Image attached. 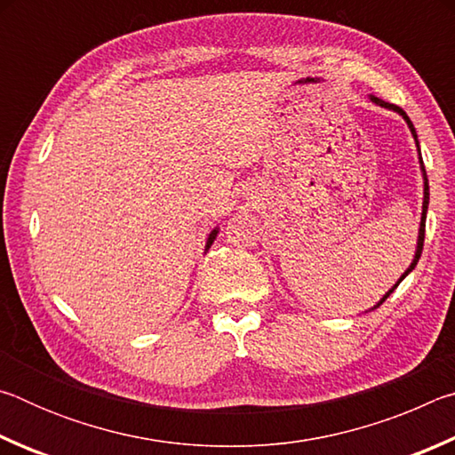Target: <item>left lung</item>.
Here are the masks:
<instances>
[{"label": "left lung", "mask_w": 455, "mask_h": 455, "mask_svg": "<svg viewBox=\"0 0 455 455\" xmlns=\"http://www.w3.org/2000/svg\"><path fill=\"white\" fill-rule=\"evenodd\" d=\"M371 98V102H375L377 106H381V108H387V110H394V112H397L399 116H402L405 122H407V126H410V130H411V134H413V138H415V146H418V150H419V142H418V134H415V128H413V124H411V120H410V116H407V114L402 110V108L399 106H395V104H389V102H383V100H379V98H375V96H369ZM419 164H421V172H423V204H421V222H419V235H418V246H415V257H413V260H411V265H410V268H407V271L399 276V281L395 283V287L394 289H389L387 292H385L383 295V299L379 303H377L373 309H377V307H379L385 299H387L391 292H394L395 289H397V284L402 283L407 275H410L413 268H415V265H418V260H419V257H421V251H423V238H426V217H427V204H429V184H427V176H426V168H423V160H421V154H419Z\"/></svg>", "instance_id": "left-lung-1"}]
</instances>
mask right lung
Wrapping results in <instances>:
<instances>
[{
    "label": "right lung",
    "mask_w": 455,
    "mask_h": 455,
    "mask_svg": "<svg viewBox=\"0 0 455 455\" xmlns=\"http://www.w3.org/2000/svg\"><path fill=\"white\" fill-rule=\"evenodd\" d=\"M217 235H219V228H214V230H211V235H209V238H206V249H211V244L214 243V238H217Z\"/></svg>",
    "instance_id": "1"
}]
</instances>
